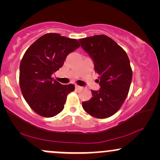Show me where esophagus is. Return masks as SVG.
Returning <instances> with one entry per match:
<instances>
[{
  "label": "esophagus",
  "instance_id": "obj_1",
  "mask_svg": "<svg viewBox=\"0 0 160 160\" xmlns=\"http://www.w3.org/2000/svg\"><path fill=\"white\" fill-rule=\"evenodd\" d=\"M75 88H76V89H78V90H79V89H82L81 86H78V85L75 86Z\"/></svg>",
  "mask_w": 160,
  "mask_h": 160
}]
</instances>
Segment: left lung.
Here are the masks:
<instances>
[{
	"instance_id": "8db88e82",
	"label": "left lung",
	"mask_w": 160,
	"mask_h": 160,
	"mask_svg": "<svg viewBox=\"0 0 160 160\" xmlns=\"http://www.w3.org/2000/svg\"><path fill=\"white\" fill-rule=\"evenodd\" d=\"M79 41L94 62L101 86L98 91L91 90L92 97L82 102V108L92 117L108 118L120 110L128 95L132 78L129 58L120 46L104 34Z\"/></svg>"
}]
</instances>
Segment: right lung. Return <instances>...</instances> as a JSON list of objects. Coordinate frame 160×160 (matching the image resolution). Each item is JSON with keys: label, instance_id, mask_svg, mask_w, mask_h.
<instances>
[{"label": "right lung", "instance_id": "right-lung-1", "mask_svg": "<svg viewBox=\"0 0 160 160\" xmlns=\"http://www.w3.org/2000/svg\"><path fill=\"white\" fill-rule=\"evenodd\" d=\"M76 39L48 33L28 48L20 62L19 85L30 108L38 115L52 117L64 109L74 84L62 85L52 78L66 57L80 47Z\"/></svg>", "mask_w": 160, "mask_h": 160}]
</instances>
